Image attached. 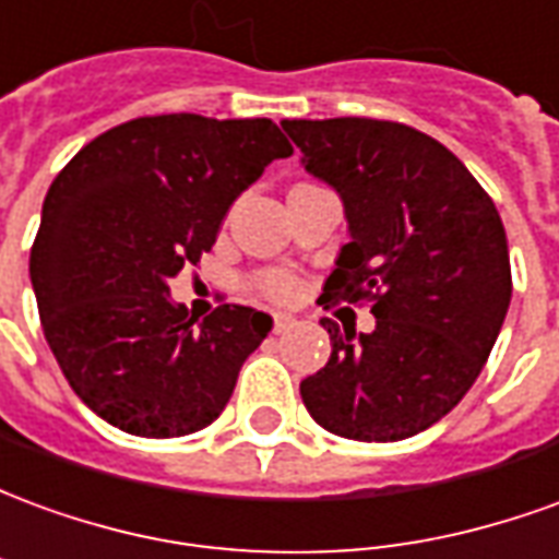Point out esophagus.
Segmentation results:
<instances>
[{"instance_id":"1","label":"esophagus","mask_w":559,"mask_h":559,"mask_svg":"<svg viewBox=\"0 0 559 559\" xmlns=\"http://www.w3.org/2000/svg\"><path fill=\"white\" fill-rule=\"evenodd\" d=\"M296 326V317L284 314V311H278V314H272V332H287V329Z\"/></svg>"}]
</instances>
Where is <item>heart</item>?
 I'll return each mask as SVG.
<instances>
[{
    "label": "heart",
    "mask_w": 559,
    "mask_h": 559,
    "mask_svg": "<svg viewBox=\"0 0 559 559\" xmlns=\"http://www.w3.org/2000/svg\"><path fill=\"white\" fill-rule=\"evenodd\" d=\"M260 287L269 293V296H275V299H290L293 293H296V281L290 275H281V272H272L266 278L260 281Z\"/></svg>",
    "instance_id": "heart-1"
}]
</instances>
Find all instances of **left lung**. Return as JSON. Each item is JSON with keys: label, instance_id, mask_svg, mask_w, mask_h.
Instances as JSON below:
<instances>
[{"label": "left lung", "instance_id": "1", "mask_svg": "<svg viewBox=\"0 0 559 559\" xmlns=\"http://www.w3.org/2000/svg\"><path fill=\"white\" fill-rule=\"evenodd\" d=\"M302 167L344 203L347 236L320 302L374 299L371 332L323 320L332 356L302 401L329 433L395 443L467 395L500 335L509 245L493 200L428 134L380 119H284Z\"/></svg>", "mask_w": 559, "mask_h": 559}]
</instances>
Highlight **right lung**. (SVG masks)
<instances>
[{"mask_svg":"<svg viewBox=\"0 0 559 559\" xmlns=\"http://www.w3.org/2000/svg\"><path fill=\"white\" fill-rule=\"evenodd\" d=\"M293 146L272 119L167 114L104 131L44 197L29 257L44 338L78 399L134 437H185L227 407L272 317L197 323L170 281L215 245L236 197Z\"/></svg>","mask_w":559,"mask_h":559,"instance_id":"1","label":"right lung"}]
</instances>
